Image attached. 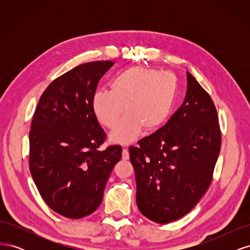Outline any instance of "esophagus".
<instances>
[{
    "mask_svg": "<svg viewBox=\"0 0 250 250\" xmlns=\"http://www.w3.org/2000/svg\"><path fill=\"white\" fill-rule=\"evenodd\" d=\"M122 157L125 161H127L128 158H129V152H128V150L126 148H123V150H122Z\"/></svg>",
    "mask_w": 250,
    "mask_h": 250,
    "instance_id": "esophagus-1",
    "label": "esophagus"
}]
</instances>
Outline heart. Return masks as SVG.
Here are the masks:
<instances>
[{
    "label": "heart",
    "instance_id": "b5f03b06",
    "mask_svg": "<svg viewBox=\"0 0 250 250\" xmlns=\"http://www.w3.org/2000/svg\"><path fill=\"white\" fill-rule=\"evenodd\" d=\"M110 90L94 94L95 116L107 128H113L125 107L127 115L110 133L111 141L126 144L140 134L142 128L155 130L166 123L175 103L178 80L171 72L132 66L118 73Z\"/></svg>",
    "mask_w": 250,
    "mask_h": 250
}]
</instances>
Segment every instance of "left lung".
<instances>
[{
	"mask_svg": "<svg viewBox=\"0 0 250 250\" xmlns=\"http://www.w3.org/2000/svg\"><path fill=\"white\" fill-rule=\"evenodd\" d=\"M187 78L185 101L167 124L129 147L138 208L161 224L184 217L199 202L221 148L215 104L192 74Z\"/></svg>",
	"mask_w": 250,
	"mask_h": 250,
	"instance_id": "1",
	"label": "left lung"
}]
</instances>
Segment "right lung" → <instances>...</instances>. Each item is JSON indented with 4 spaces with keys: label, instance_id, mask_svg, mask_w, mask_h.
Wrapping results in <instances>:
<instances>
[{
    "label": "right lung",
    "instance_id": "add662e5",
    "mask_svg": "<svg viewBox=\"0 0 250 250\" xmlns=\"http://www.w3.org/2000/svg\"><path fill=\"white\" fill-rule=\"evenodd\" d=\"M113 62L74 67L51 82L41 96L29 132V168L37 190L59 215L80 219L102 202L122 147L101 151L106 139L92 99L99 80Z\"/></svg>",
    "mask_w": 250,
    "mask_h": 250
}]
</instances>
